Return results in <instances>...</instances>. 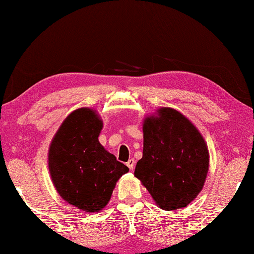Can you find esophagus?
<instances>
[{"label":"esophagus","mask_w":254,"mask_h":254,"mask_svg":"<svg viewBox=\"0 0 254 254\" xmlns=\"http://www.w3.org/2000/svg\"><path fill=\"white\" fill-rule=\"evenodd\" d=\"M134 164H135V161L133 160V158H130V160H128V161H127V168L130 169V170H133V168H134Z\"/></svg>","instance_id":"obj_1"}]
</instances>
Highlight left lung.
<instances>
[{"mask_svg": "<svg viewBox=\"0 0 254 254\" xmlns=\"http://www.w3.org/2000/svg\"><path fill=\"white\" fill-rule=\"evenodd\" d=\"M143 122L142 158L134 176L161 209L187 206L202 190L209 150L202 134L176 109L163 107Z\"/></svg>", "mask_w": 254, "mask_h": 254, "instance_id": "obj_1", "label": "left lung"}]
</instances>
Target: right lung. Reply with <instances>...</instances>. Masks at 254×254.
<instances>
[{
    "mask_svg": "<svg viewBox=\"0 0 254 254\" xmlns=\"http://www.w3.org/2000/svg\"><path fill=\"white\" fill-rule=\"evenodd\" d=\"M103 121L90 108L66 117L49 148V171L57 191L85 212L107 205L117 180L128 171L100 145Z\"/></svg>",
    "mask_w": 254,
    "mask_h": 254,
    "instance_id": "1",
    "label": "right lung"
}]
</instances>
